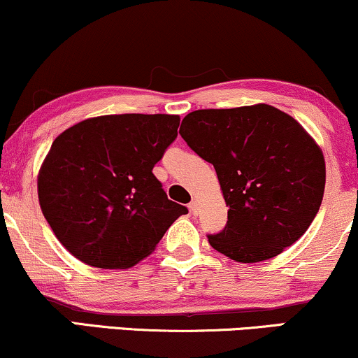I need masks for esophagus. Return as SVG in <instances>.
<instances>
[{
	"label": "esophagus",
	"instance_id": "1",
	"mask_svg": "<svg viewBox=\"0 0 358 358\" xmlns=\"http://www.w3.org/2000/svg\"><path fill=\"white\" fill-rule=\"evenodd\" d=\"M188 208H189V213H192L193 216H196L198 211H200V203H198L196 200H193V201L188 205Z\"/></svg>",
	"mask_w": 358,
	"mask_h": 358
}]
</instances>
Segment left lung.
<instances>
[{
	"mask_svg": "<svg viewBox=\"0 0 358 358\" xmlns=\"http://www.w3.org/2000/svg\"><path fill=\"white\" fill-rule=\"evenodd\" d=\"M182 125L188 147L215 166L229 206L223 231L208 234L216 251L266 261L307 231L322 203L325 162L299 122L256 103L194 110Z\"/></svg>",
	"mask_w": 358,
	"mask_h": 358,
	"instance_id": "8db88e82",
	"label": "left lung"
}]
</instances>
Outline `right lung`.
<instances>
[{"label":"right lung","mask_w":358,"mask_h":358,"mask_svg":"<svg viewBox=\"0 0 358 358\" xmlns=\"http://www.w3.org/2000/svg\"><path fill=\"white\" fill-rule=\"evenodd\" d=\"M178 125L180 117L169 114L102 115L54 140L38 175V196L72 256L94 268H132L187 215L152 173Z\"/></svg>","instance_id":"1"}]
</instances>
